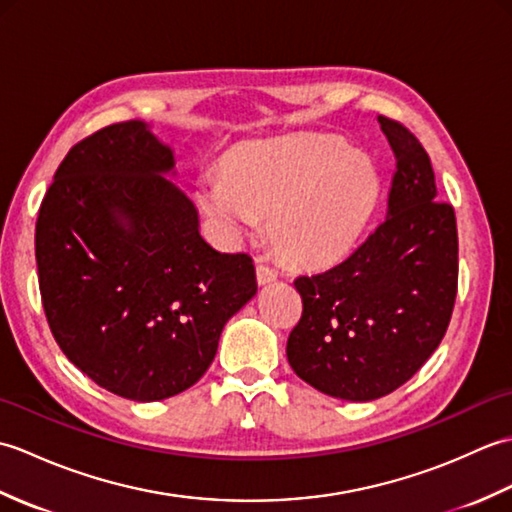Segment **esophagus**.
I'll return each instance as SVG.
<instances>
[{
    "mask_svg": "<svg viewBox=\"0 0 512 512\" xmlns=\"http://www.w3.org/2000/svg\"><path fill=\"white\" fill-rule=\"evenodd\" d=\"M277 279V270L270 268L268 264H257V284L259 286H266V284H273V281Z\"/></svg>",
    "mask_w": 512,
    "mask_h": 512,
    "instance_id": "esophagus-1",
    "label": "esophagus"
}]
</instances>
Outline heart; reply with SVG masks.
I'll return each mask as SVG.
<instances>
[{
  "label": "heart",
  "instance_id": "obj_1",
  "mask_svg": "<svg viewBox=\"0 0 512 512\" xmlns=\"http://www.w3.org/2000/svg\"><path fill=\"white\" fill-rule=\"evenodd\" d=\"M378 195V169L363 151L334 136H292L239 151L224 178L200 182L198 202L226 244L268 220L277 255L312 268L350 250Z\"/></svg>",
  "mask_w": 512,
  "mask_h": 512
}]
</instances>
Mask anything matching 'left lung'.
<instances>
[{
    "label": "left lung",
    "mask_w": 512,
    "mask_h": 512,
    "mask_svg": "<svg viewBox=\"0 0 512 512\" xmlns=\"http://www.w3.org/2000/svg\"><path fill=\"white\" fill-rule=\"evenodd\" d=\"M396 158L387 217L354 253L295 281L303 314L286 354L332 398L367 402L405 385L436 352L458 292V228L409 129L378 116Z\"/></svg>",
    "instance_id": "1"
}]
</instances>
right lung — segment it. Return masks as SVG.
Masks as SVG:
<instances>
[{
	"mask_svg": "<svg viewBox=\"0 0 512 512\" xmlns=\"http://www.w3.org/2000/svg\"><path fill=\"white\" fill-rule=\"evenodd\" d=\"M143 121L74 145L41 202L35 255L50 330L116 396L165 400L198 383L226 321L255 297L253 259L215 250Z\"/></svg>",
	"mask_w": 512,
	"mask_h": 512,
	"instance_id": "right-lung-1",
	"label": "right lung"
}]
</instances>
